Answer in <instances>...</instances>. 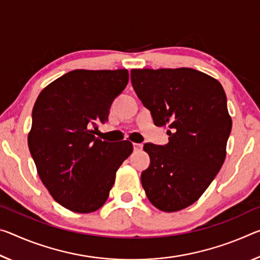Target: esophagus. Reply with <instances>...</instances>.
<instances>
[{"instance_id": "34e87169", "label": "esophagus", "mask_w": 260, "mask_h": 260, "mask_svg": "<svg viewBox=\"0 0 260 260\" xmlns=\"http://www.w3.org/2000/svg\"><path fill=\"white\" fill-rule=\"evenodd\" d=\"M133 147H134V150H141L143 148L142 143H133Z\"/></svg>"}]
</instances>
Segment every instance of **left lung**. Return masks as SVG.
<instances>
[{
	"label": "left lung",
	"mask_w": 260,
	"mask_h": 260,
	"mask_svg": "<svg viewBox=\"0 0 260 260\" xmlns=\"http://www.w3.org/2000/svg\"><path fill=\"white\" fill-rule=\"evenodd\" d=\"M132 85L156 126H168L169 142L146 143L150 157L141 183L163 212L194 204L225 158L232 118L219 81L192 68L132 69Z\"/></svg>",
	"instance_id": "8db88e82"
}]
</instances>
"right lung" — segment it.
I'll list each match as a JSON object with an SVG mask.
<instances>
[{"instance_id":"right-lung-1","label":"right lung","mask_w":260,"mask_h":260,"mask_svg":"<svg viewBox=\"0 0 260 260\" xmlns=\"http://www.w3.org/2000/svg\"><path fill=\"white\" fill-rule=\"evenodd\" d=\"M128 71L69 72L39 93L32 110L28 149L41 182L69 211L91 213L108 200L115 172L132 154L96 135L108 121L115 97L128 83Z\"/></svg>"}]
</instances>
